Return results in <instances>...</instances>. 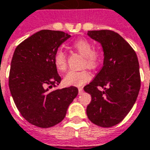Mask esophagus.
I'll use <instances>...</instances> for the list:
<instances>
[{"label": "esophagus", "instance_id": "34e87169", "mask_svg": "<svg viewBox=\"0 0 150 150\" xmlns=\"http://www.w3.org/2000/svg\"><path fill=\"white\" fill-rule=\"evenodd\" d=\"M82 91H83V88L82 87H78V92L79 93H82Z\"/></svg>", "mask_w": 150, "mask_h": 150}]
</instances>
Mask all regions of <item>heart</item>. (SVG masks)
I'll use <instances>...</instances> for the list:
<instances>
[{
	"mask_svg": "<svg viewBox=\"0 0 150 150\" xmlns=\"http://www.w3.org/2000/svg\"><path fill=\"white\" fill-rule=\"evenodd\" d=\"M74 49L84 57V66L93 68L97 65L100 59L99 54L92 50V45L87 40H77L73 44ZM54 63L59 72H64L67 68V56L62 49H59L54 55ZM91 74L87 71H70L63 78V82L67 86L80 87L90 81Z\"/></svg>",
	"mask_w": 150,
	"mask_h": 150,
	"instance_id": "obj_1",
	"label": "heart"
}]
</instances>
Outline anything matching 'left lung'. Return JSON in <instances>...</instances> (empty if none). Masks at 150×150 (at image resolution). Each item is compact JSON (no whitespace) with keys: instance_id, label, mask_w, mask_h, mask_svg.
Instances as JSON below:
<instances>
[{"instance_id":"1","label":"left lung","mask_w":150,"mask_h":150,"mask_svg":"<svg viewBox=\"0 0 150 150\" xmlns=\"http://www.w3.org/2000/svg\"><path fill=\"white\" fill-rule=\"evenodd\" d=\"M87 35L101 45L104 56L100 72L83 88L91 96L87 117L98 126L111 127L124 119L137 99L140 89L138 58L114 31L91 30Z\"/></svg>"}]
</instances>
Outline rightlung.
<instances>
[{
    "mask_svg": "<svg viewBox=\"0 0 150 150\" xmlns=\"http://www.w3.org/2000/svg\"><path fill=\"white\" fill-rule=\"evenodd\" d=\"M70 37L63 31L40 30L21 43L14 52L10 91L22 116L35 126L49 128L59 124L77 96L76 87L52 90L61 82L54 55Z\"/></svg>",
    "mask_w": 150,
    "mask_h": 150,
    "instance_id": "obj_1",
    "label": "right lung"
}]
</instances>
